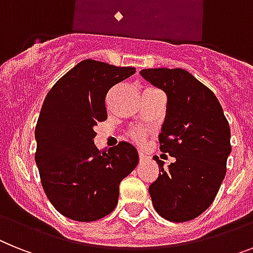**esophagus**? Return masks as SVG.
<instances>
[{"mask_svg": "<svg viewBox=\"0 0 253 253\" xmlns=\"http://www.w3.org/2000/svg\"><path fill=\"white\" fill-rule=\"evenodd\" d=\"M138 156H139V162H145V160L147 159V158H146V155H145V154H143V152H139Z\"/></svg>", "mask_w": 253, "mask_h": 253, "instance_id": "1", "label": "esophagus"}]
</instances>
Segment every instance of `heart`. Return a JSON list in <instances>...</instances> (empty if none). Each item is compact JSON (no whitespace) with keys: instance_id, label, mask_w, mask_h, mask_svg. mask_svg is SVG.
Here are the masks:
<instances>
[{"instance_id":"heart-1","label":"heart","mask_w":253,"mask_h":253,"mask_svg":"<svg viewBox=\"0 0 253 253\" xmlns=\"http://www.w3.org/2000/svg\"><path fill=\"white\" fill-rule=\"evenodd\" d=\"M129 137H130V138L133 139L134 142H137V143L142 145V143H143L146 139V131L142 130V129H139V128L131 129V130L129 131Z\"/></svg>"}]
</instances>
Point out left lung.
Segmentation results:
<instances>
[{"label": "left lung", "instance_id": "1", "mask_svg": "<svg viewBox=\"0 0 253 253\" xmlns=\"http://www.w3.org/2000/svg\"><path fill=\"white\" fill-rule=\"evenodd\" d=\"M143 79L168 95L160 151L176 162L168 170L158 156L159 177L150 185L154 208L166 220L185 222L213 203L226 174L230 126L210 87L182 68H147Z\"/></svg>", "mask_w": 253, "mask_h": 253}]
</instances>
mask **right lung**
Here are the masks:
<instances>
[{
	"label": "right lung",
	"mask_w": 253,
	"mask_h": 253,
	"mask_svg": "<svg viewBox=\"0 0 253 253\" xmlns=\"http://www.w3.org/2000/svg\"><path fill=\"white\" fill-rule=\"evenodd\" d=\"M133 74L134 67L85 59L60 77L43 101L35 160L47 199L71 220L89 222L111 213L120 182L138 164L128 142L102 151L93 142L94 126L107 119V93Z\"/></svg>",
	"instance_id": "add662e5"
}]
</instances>
